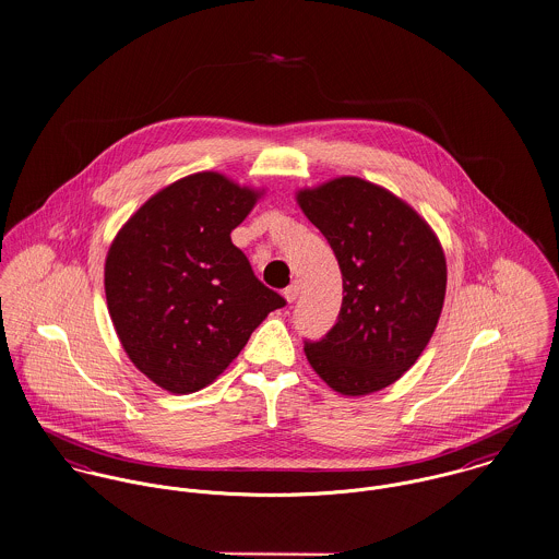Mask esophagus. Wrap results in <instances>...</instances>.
Here are the masks:
<instances>
[{
  "label": "esophagus",
  "mask_w": 559,
  "mask_h": 559,
  "mask_svg": "<svg viewBox=\"0 0 559 559\" xmlns=\"http://www.w3.org/2000/svg\"><path fill=\"white\" fill-rule=\"evenodd\" d=\"M283 294H285L287 302H296V298H298V294H300V285H298V283H292Z\"/></svg>",
  "instance_id": "esophagus-1"
}]
</instances>
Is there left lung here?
Returning a JSON list of instances; mask_svg holds the SVG:
<instances>
[{
    "label": "left lung",
    "instance_id": "8db88e82",
    "mask_svg": "<svg viewBox=\"0 0 559 559\" xmlns=\"http://www.w3.org/2000/svg\"><path fill=\"white\" fill-rule=\"evenodd\" d=\"M305 216L329 239L343 276L336 324L305 352L343 395L393 384L426 349L445 300L443 248L415 210L358 177L302 190Z\"/></svg>",
    "mask_w": 559,
    "mask_h": 559
}]
</instances>
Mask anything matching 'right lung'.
Masks as SVG:
<instances>
[{"mask_svg":"<svg viewBox=\"0 0 559 559\" xmlns=\"http://www.w3.org/2000/svg\"><path fill=\"white\" fill-rule=\"evenodd\" d=\"M257 192L197 173L157 192L124 224L106 259V298L131 362L183 395L212 384L285 298L230 241Z\"/></svg>","mask_w":559,"mask_h":559,"instance_id":"right-lung-1","label":"right lung"}]
</instances>
